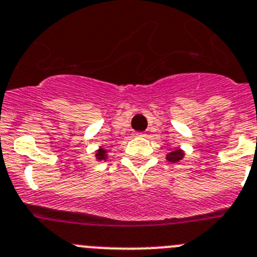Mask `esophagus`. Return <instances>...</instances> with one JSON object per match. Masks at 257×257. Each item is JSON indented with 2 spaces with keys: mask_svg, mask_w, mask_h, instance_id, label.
Masks as SVG:
<instances>
[{
  "mask_svg": "<svg viewBox=\"0 0 257 257\" xmlns=\"http://www.w3.org/2000/svg\"><path fill=\"white\" fill-rule=\"evenodd\" d=\"M134 136H136V137H146L145 133H136Z\"/></svg>",
  "mask_w": 257,
  "mask_h": 257,
  "instance_id": "obj_1",
  "label": "esophagus"
}]
</instances>
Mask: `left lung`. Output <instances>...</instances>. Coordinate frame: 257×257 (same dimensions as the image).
<instances>
[{
	"mask_svg": "<svg viewBox=\"0 0 257 257\" xmlns=\"http://www.w3.org/2000/svg\"><path fill=\"white\" fill-rule=\"evenodd\" d=\"M184 157V151L183 150H174V151L169 152L168 155H166V159H168L169 161H172V163H177V161H180Z\"/></svg>",
	"mask_w": 257,
	"mask_h": 257,
	"instance_id": "left-lung-1",
	"label": "left lung"
}]
</instances>
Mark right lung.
<instances>
[{
    "mask_svg": "<svg viewBox=\"0 0 257 257\" xmlns=\"http://www.w3.org/2000/svg\"><path fill=\"white\" fill-rule=\"evenodd\" d=\"M94 156H96V160L97 161H102V160H106L107 159V150L102 149V147H100V149L97 150L96 154H94Z\"/></svg>",
    "mask_w": 257,
    "mask_h": 257,
    "instance_id": "obj_1",
    "label": "right lung"
}]
</instances>
